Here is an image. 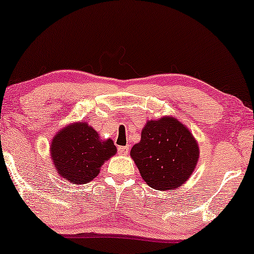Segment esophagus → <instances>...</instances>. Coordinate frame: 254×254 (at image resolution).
<instances>
[{
  "label": "esophagus",
  "mask_w": 254,
  "mask_h": 254,
  "mask_svg": "<svg viewBox=\"0 0 254 254\" xmlns=\"http://www.w3.org/2000/svg\"><path fill=\"white\" fill-rule=\"evenodd\" d=\"M118 152H119L120 155H128V152H129V148L125 147V145H121V147H118Z\"/></svg>",
  "instance_id": "esophagus-1"
}]
</instances>
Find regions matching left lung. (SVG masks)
Instances as JSON below:
<instances>
[{"mask_svg": "<svg viewBox=\"0 0 254 254\" xmlns=\"http://www.w3.org/2000/svg\"><path fill=\"white\" fill-rule=\"evenodd\" d=\"M130 156L149 186L168 190L190 178L199 159V147L182 123L164 117L148 121Z\"/></svg>", "mask_w": 254, "mask_h": 254, "instance_id": "left-lung-1", "label": "left lung"}]
</instances>
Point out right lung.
Listing matches in <instances>:
<instances>
[{"instance_id":"right-lung-1","label":"right lung","mask_w":254,"mask_h":254,"mask_svg":"<svg viewBox=\"0 0 254 254\" xmlns=\"http://www.w3.org/2000/svg\"><path fill=\"white\" fill-rule=\"evenodd\" d=\"M116 152L113 141L100 140L99 134L86 123L64 128L51 144V155L59 175L77 185L96 178L103 163Z\"/></svg>"}]
</instances>
